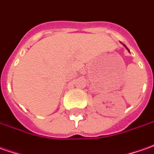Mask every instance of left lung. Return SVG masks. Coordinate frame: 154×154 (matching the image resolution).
Listing matches in <instances>:
<instances>
[{
	"label": "left lung",
	"instance_id": "obj_1",
	"mask_svg": "<svg viewBox=\"0 0 154 154\" xmlns=\"http://www.w3.org/2000/svg\"><path fill=\"white\" fill-rule=\"evenodd\" d=\"M124 46H125V48H127V47H126V46H125V45H124ZM127 49H128V48H127ZM128 50H129V49H128Z\"/></svg>",
	"mask_w": 154,
	"mask_h": 154
}]
</instances>
